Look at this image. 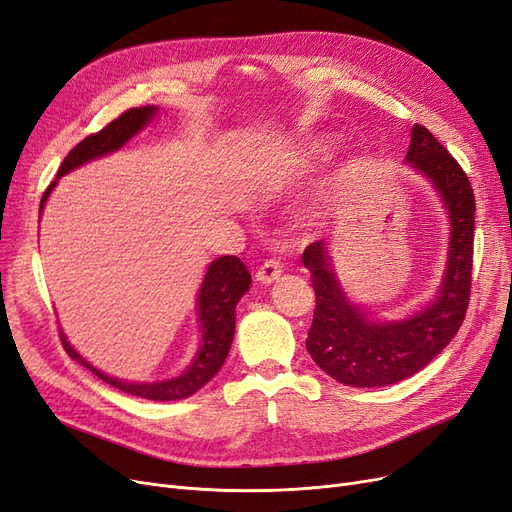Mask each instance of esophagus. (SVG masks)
<instances>
[{
    "label": "esophagus",
    "mask_w": 512,
    "mask_h": 512,
    "mask_svg": "<svg viewBox=\"0 0 512 512\" xmlns=\"http://www.w3.org/2000/svg\"><path fill=\"white\" fill-rule=\"evenodd\" d=\"M280 272L283 270H280V263L276 259H266L261 263V268L257 270V280L263 285H272L274 280H278Z\"/></svg>",
    "instance_id": "34e87169"
}]
</instances>
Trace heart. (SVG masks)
Segmentation results:
<instances>
[{
  "label": "heart",
  "instance_id": "b5f03b06",
  "mask_svg": "<svg viewBox=\"0 0 512 512\" xmlns=\"http://www.w3.org/2000/svg\"><path fill=\"white\" fill-rule=\"evenodd\" d=\"M332 148H334V140H329V138L312 140L306 144V148L298 155V159L291 163V168L295 172H304V170L315 168L321 159H325L329 155Z\"/></svg>",
  "mask_w": 512,
  "mask_h": 512
}]
</instances>
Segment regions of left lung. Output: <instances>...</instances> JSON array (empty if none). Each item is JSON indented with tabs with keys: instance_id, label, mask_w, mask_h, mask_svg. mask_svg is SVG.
Returning <instances> with one entry per match:
<instances>
[{
	"instance_id": "left-lung-1",
	"label": "left lung",
	"mask_w": 512,
	"mask_h": 512,
	"mask_svg": "<svg viewBox=\"0 0 512 512\" xmlns=\"http://www.w3.org/2000/svg\"><path fill=\"white\" fill-rule=\"evenodd\" d=\"M406 163L430 180L449 219L447 261L430 302L404 319H374L346 295L327 240L312 242L302 255L317 293L306 349L349 387H385L417 374L455 338L468 310L476 210L470 180L423 125L410 129Z\"/></svg>"
}]
</instances>
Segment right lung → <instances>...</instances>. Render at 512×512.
Returning a JSON list of instances; mask_svg holds the SVG:
<instances>
[{
    "label": "right lung",
    "instance_id": "right-lung-1",
    "mask_svg": "<svg viewBox=\"0 0 512 512\" xmlns=\"http://www.w3.org/2000/svg\"><path fill=\"white\" fill-rule=\"evenodd\" d=\"M159 108L157 106H142V108H131L123 112L119 119L108 123L102 131L87 136L82 142H78L68 157L63 159L61 168L57 172V178L53 180L48 189L42 195L40 202V214L44 210V204L48 195L53 193L57 180L68 172L85 166V163L106 157L110 153H117L131 138L144 127H148L155 117ZM251 287V274L246 270L244 263L234 257L225 255L208 263L204 280L200 285V293H197V323H200V346H197V353L193 355L191 364L180 372L178 376L166 378V381H153V383H136V381H125V378L110 376L102 370H97L93 364L82 357L70 340L65 338L61 332V344L65 353L72 359H76L80 366L91 370L97 378H102L104 383L117 387L125 393L138 395L144 400H155V402H172V400H185L195 391H200L208 381H212L214 374L221 370L225 364V357L232 349V340L236 332V306L242 295Z\"/></svg>",
    "mask_w": 512,
    "mask_h": 512
}]
</instances>
